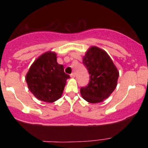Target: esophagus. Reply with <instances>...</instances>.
<instances>
[{
    "label": "esophagus",
    "instance_id": "obj_1",
    "mask_svg": "<svg viewBox=\"0 0 148 148\" xmlns=\"http://www.w3.org/2000/svg\"><path fill=\"white\" fill-rule=\"evenodd\" d=\"M70 76L72 78H74L75 77V74H74V73H72V74H70Z\"/></svg>",
    "mask_w": 148,
    "mask_h": 148
}]
</instances>
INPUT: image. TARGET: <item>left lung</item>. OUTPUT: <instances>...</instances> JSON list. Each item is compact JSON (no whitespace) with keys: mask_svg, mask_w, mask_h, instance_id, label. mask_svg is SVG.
Here are the masks:
<instances>
[{"mask_svg":"<svg viewBox=\"0 0 148 148\" xmlns=\"http://www.w3.org/2000/svg\"><path fill=\"white\" fill-rule=\"evenodd\" d=\"M83 62L90 74V82L80 90L88 102L99 103L114 91L118 84L119 72L108 54L103 49L92 46L88 49Z\"/></svg>","mask_w":148,"mask_h":148,"instance_id":"8db88e82","label":"left lung"}]
</instances>
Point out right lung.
<instances>
[{"label":"right lung","mask_w":148,"mask_h":148,"mask_svg":"<svg viewBox=\"0 0 148 148\" xmlns=\"http://www.w3.org/2000/svg\"><path fill=\"white\" fill-rule=\"evenodd\" d=\"M62 64L53 51L44 53L34 61L25 76L28 89L39 100L52 103L62 97L67 79Z\"/></svg>","instance_id":"right-lung-1"}]
</instances>
